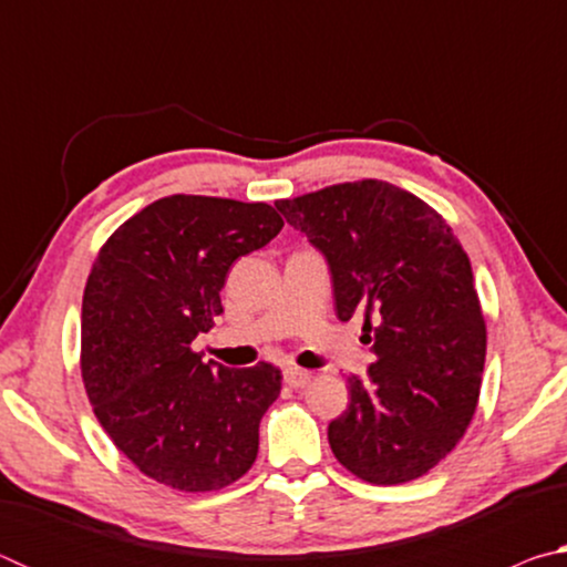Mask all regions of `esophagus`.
Returning a JSON list of instances; mask_svg holds the SVG:
<instances>
[{
    "mask_svg": "<svg viewBox=\"0 0 567 567\" xmlns=\"http://www.w3.org/2000/svg\"><path fill=\"white\" fill-rule=\"evenodd\" d=\"M310 380H312V372H307L302 368H287L285 370V382L290 388H307V385H310Z\"/></svg>",
    "mask_w": 567,
    "mask_h": 567,
    "instance_id": "obj_1",
    "label": "esophagus"
}]
</instances>
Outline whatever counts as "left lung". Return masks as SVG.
I'll return each mask as SVG.
<instances>
[{
  "mask_svg": "<svg viewBox=\"0 0 567 567\" xmlns=\"http://www.w3.org/2000/svg\"><path fill=\"white\" fill-rule=\"evenodd\" d=\"M330 265L334 312L362 315L375 360L348 378L350 405L328 427L340 465L372 485L430 473L463 440L485 368V318L453 229L412 192L342 182L277 199Z\"/></svg>",
  "mask_w": 567,
  "mask_h": 567,
  "instance_id": "obj_1",
  "label": "left lung"
}]
</instances>
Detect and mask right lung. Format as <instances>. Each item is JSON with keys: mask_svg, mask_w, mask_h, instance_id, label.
<instances>
[{"mask_svg": "<svg viewBox=\"0 0 567 567\" xmlns=\"http://www.w3.org/2000/svg\"><path fill=\"white\" fill-rule=\"evenodd\" d=\"M282 225L265 203L169 195L114 229L92 265L82 297L84 390L120 453L172 491H219L255 463L282 372L270 362H203L192 340L223 312L233 262Z\"/></svg>", "mask_w": 567, "mask_h": 567, "instance_id": "obj_1", "label": "right lung"}]
</instances>
